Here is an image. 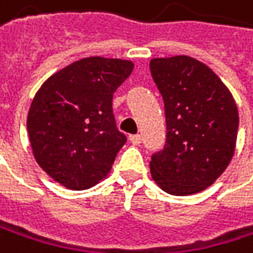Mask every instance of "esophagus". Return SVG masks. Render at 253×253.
Instances as JSON below:
<instances>
[{
	"mask_svg": "<svg viewBox=\"0 0 253 253\" xmlns=\"http://www.w3.org/2000/svg\"><path fill=\"white\" fill-rule=\"evenodd\" d=\"M129 141L132 144H140L141 143V135L140 134H132V135H129Z\"/></svg>",
	"mask_w": 253,
	"mask_h": 253,
	"instance_id": "34e87169",
	"label": "esophagus"
}]
</instances>
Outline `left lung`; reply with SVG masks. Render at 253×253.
Segmentation results:
<instances>
[{"mask_svg": "<svg viewBox=\"0 0 253 253\" xmlns=\"http://www.w3.org/2000/svg\"><path fill=\"white\" fill-rule=\"evenodd\" d=\"M150 73L167 122L166 146L150 160L152 179L171 195L197 194L214 183L234 155L236 101L222 80L191 56L155 58Z\"/></svg>", "mask_w": 253, "mask_h": 253, "instance_id": "left-lung-1", "label": "left lung"}]
</instances>
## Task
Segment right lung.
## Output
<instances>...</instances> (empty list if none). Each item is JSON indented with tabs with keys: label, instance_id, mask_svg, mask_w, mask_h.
Segmentation results:
<instances>
[{
	"label": "right lung",
	"instance_id": "1",
	"mask_svg": "<svg viewBox=\"0 0 253 253\" xmlns=\"http://www.w3.org/2000/svg\"><path fill=\"white\" fill-rule=\"evenodd\" d=\"M131 61L90 56L50 76L31 103L26 128L39 166L62 186L82 191L103 180L126 143L113 115V93Z\"/></svg>",
	"mask_w": 253,
	"mask_h": 253
}]
</instances>
